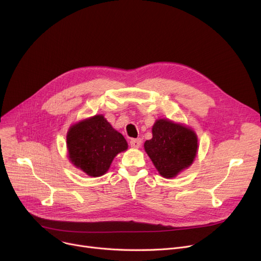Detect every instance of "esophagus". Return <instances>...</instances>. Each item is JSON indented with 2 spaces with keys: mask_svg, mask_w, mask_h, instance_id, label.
Segmentation results:
<instances>
[{
  "mask_svg": "<svg viewBox=\"0 0 261 261\" xmlns=\"http://www.w3.org/2000/svg\"><path fill=\"white\" fill-rule=\"evenodd\" d=\"M141 143H142V141H141V139H140V138L132 139L129 141V145L133 148H139L140 146H141Z\"/></svg>",
  "mask_w": 261,
  "mask_h": 261,
  "instance_id": "obj_1",
  "label": "esophagus"
}]
</instances>
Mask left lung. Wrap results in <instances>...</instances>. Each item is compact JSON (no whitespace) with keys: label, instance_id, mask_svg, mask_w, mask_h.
Listing matches in <instances>:
<instances>
[{"label":"left lung","instance_id":"obj_1","mask_svg":"<svg viewBox=\"0 0 261 261\" xmlns=\"http://www.w3.org/2000/svg\"><path fill=\"white\" fill-rule=\"evenodd\" d=\"M144 148L160 174L173 177L192 164L197 138L192 129L160 119L152 126V138L146 140Z\"/></svg>","mask_w":261,"mask_h":261}]
</instances>
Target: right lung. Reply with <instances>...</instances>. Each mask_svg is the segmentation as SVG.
Returning a JSON list of instances; mask_svg holds the SVG:
<instances>
[{
	"instance_id": "right-lung-1",
	"label": "right lung",
	"mask_w": 261,
	"mask_h": 261,
	"mask_svg": "<svg viewBox=\"0 0 261 261\" xmlns=\"http://www.w3.org/2000/svg\"><path fill=\"white\" fill-rule=\"evenodd\" d=\"M67 145L72 163L91 176L105 174L114 158L127 149L124 137L101 115L71 126Z\"/></svg>"
}]
</instances>
